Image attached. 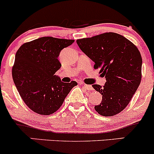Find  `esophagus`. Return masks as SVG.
Returning <instances> with one entry per match:
<instances>
[{
    "label": "esophagus",
    "mask_w": 154,
    "mask_h": 154,
    "mask_svg": "<svg viewBox=\"0 0 154 154\" xmlns=\"http://www.w3.org/2000/svg\"><path fill=\"white\" fill-rule=\"evenodd\" d=\"M83 87L85 88V90H93V88H92L91 85H85V84H83Z\"/></svg>",
    "instance_id": "1"
}]
</instances>
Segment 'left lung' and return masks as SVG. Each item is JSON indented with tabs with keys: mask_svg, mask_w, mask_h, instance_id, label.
<instances>
[{
	"mask_svg": "<svg viewBox=\"0 0 154 154\" xmlns=\"http://www.w3.org/2000/svg\"><path fill=\"white\" fill-rule=\"evenodd\" d=\"M79 48L95 63L107 82L104 86L93 85L102 95L95 106L98 113L112 116L122 111L139 88L142 59L137 47L124 36L106 32L76 41Z\"/></svg>",
	"mask_w": 154,
	"mask_h": 154,
	"instance_id": "8db88e82",
	"label": "left lung"
}]
</instances>
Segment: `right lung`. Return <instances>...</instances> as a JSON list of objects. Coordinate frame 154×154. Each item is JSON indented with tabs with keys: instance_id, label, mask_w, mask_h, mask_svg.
I'll list each match as a JSON object with an SVG mask.
<instances>
[{
	"instance_id": "add662e5",
	"label": "right lung",
	"mask_w": 154,
	"mask_h": 154,
	"mask_svg": "<svg viewBox=\"0 0 154 154\" xmlns=\"http://www.w3.org/2000/svg\"><path fill=\"white\" fill-rule=\"evenodd\" d=\"M74 40L42 37L23 44L15 54L12 78L20 97L36 113L50 115L60 108L77 82L64 83L55 75L58 58Z\"/></svg>"
}]
</instances>
